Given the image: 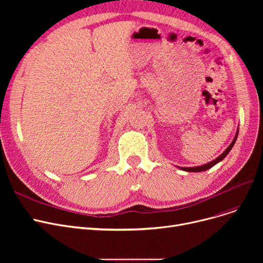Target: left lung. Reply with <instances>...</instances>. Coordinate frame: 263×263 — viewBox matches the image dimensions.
<instances>
[{"mask_svg":"<svg viewBox=\"0 0 263 263\" xmlns=\"http://www.w3.org/2000/svg\"><path fill=\"white\" fill-rule=\"evenodd\" d=\"M238 133H239V129H238V132H237V134H236V136H234V139H233V141H232V143L229 145V147L224 151V153L220 155L218 158H216L215 160H213V161H211L210 163H208V164H204V165H201V166H196V167H179L180 170H182V171H184V172H192V173H197V172H203V171H206V170H209V168H211L212 166H214L215 164H217L218 162H220L222 161L228 154H229V151L231 150V148L233 147V145H234V143H236V141H237V137H238Z\"/></svg>","mask_w":263,"mask_h":263,"instance_id":"8db88e82","label":"left lung"}]
</instances>
